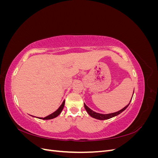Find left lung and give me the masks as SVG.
<instances>
[{
	"label": "left lung",
	"mask_w": 158,
	"mask_h": 158,
	"mask_svg": "<svg viewBox=\"0 0 158 158\" xmlns=\"http://www.w3.org/2000/svg\"><path fill=\"white\" fill-rule=\"evenodd\" d=\"M133 94H134V92H133ZM132 96H133V95H132ZM131 100H132V99H131ZM131 100L130 102H129V103L127 105V106H125V107L123 108L122 109H121L120 111H117V112H114V113H113L101 114V113H96V112L92 111V110L91 109H89L85 103H84V107H85V109L86 110V111L88 112V113L92 117H93L94 118L98 119V120H106V119H109V118H111L114 117H115V116H117L118 114H119L120 113H121L123 111H125V110L129 106V104H130Z\"/></svg>",
	"instance_id": "1"
}]
</instances>
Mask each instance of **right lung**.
<instances>
[{"label": "right lung", "mask_w": 158, "mask_h": 158, "mask_svg": "<svg viewBox=\"0 0 158 158\" xmlns=\"http://www.w3.org/2000/svg\"><path fill=\"white\" fill-rule=\"evenodd\" d=\"M64 103H65V100H64L63 102L62 103V104L60 105V106L58 108V109H57L56 111H55V112L50 114L49 115L47 116L44 118H43V117H37V118H40V119H43V120H49V119H52V118H54L56 117L57 116L59 115L60 113L62 112V111H63V109L64 106ZM32 117H34V116H32Z\"/></svg>", "instance_id": "1"}]
</instances>
